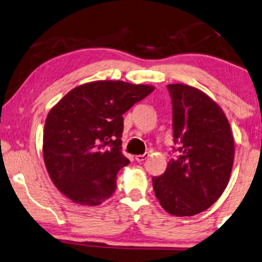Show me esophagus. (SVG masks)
Here are the masks:
<instances>
[{
    "label": "esophagus",
    "instance_id": "34e87169",
    "mask_svg": "<svg viewBox=\"0 0 262 262\" xmlns=\"http://www.w3.org/2000/svg\"><path fill=\"white\" fill-rule=\"evenodd\" d=\"M148 156H149V154L148 153H144V154H140V155H136L135 156V160L138 162H142V161H144V160L146 159H148Z\"/></svg>",
    "mask_w": 262,
    "mask_h": 262
}]
</instances>
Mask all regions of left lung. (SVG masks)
Segmentation results:
<instances>
[{
    "mask_svg": "<svg viewBox=\"0 0 262 262\" xmlns=\"http://www.w3.org/2000/svg\"><path fill=\"white\" fill-rule=\"evenodd\" d=\"M175 147L165 173L153 178L155 196L167 213L192 216L215 202L227 187L234 139L225 113L204 92L168 84Z\"/></svg>",
    "mask_w": 262,
    "mask_h": 262,
    "instance_id": "1",
    "label": "left lung"
}]
</instances>
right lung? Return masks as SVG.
<instances>
[{
    "label": "right lung",
    "mask_w": 262,
    "mask_h": 262,
    "mask_svg": "<svg viewBox=\"0 0 262 262\" xmlns=\"http://www.w3.org/2000/svg\"><path fill=\"white\" fill-rule=\"evenodd\" d=\"M154 91L123 81L81 84L50 109L43 158L54 185L80 205L97 206L116 189V175L129 163L122 154L123 114Z\"/></svg>",
    "instance_id": "add662e5"
}]
</instances>
